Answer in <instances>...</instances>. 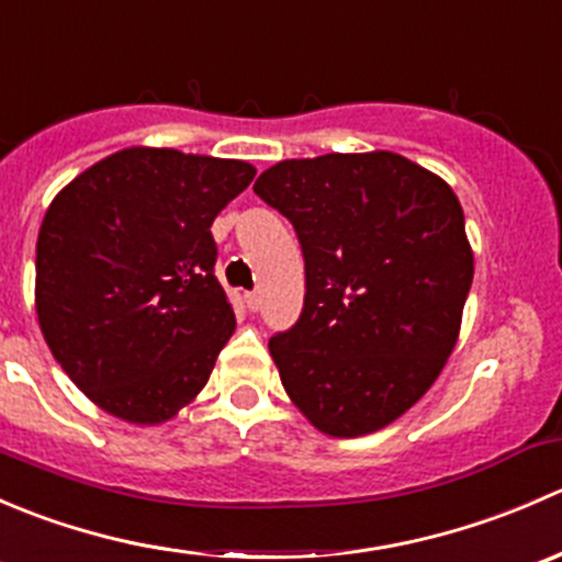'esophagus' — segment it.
Segmentation results:
<instances>
[{
    "mask_svg": "<svg viewBox=\"0 0 562 562\" xmlns=\"http://www.w3.org/2000/svg\"><path fill=\"white\" fill-rule=\"evenodd\" d=\"M245 304H247V310H249V313H258V310H260V293H247V296H245Z\"/></svg>",
    "mask_w": 562,
    "mask_h": 562,
    "instance_id": "esophagus-1",
    "label": "esophagus"
}]
</instances>
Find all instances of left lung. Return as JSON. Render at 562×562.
I'll list each match as a JSON object with an SVG mask.
<instances>
[{"label":"left lung","mask_w":562,"mask_h":562,"mask_svg":"<svg viewBox=\"0 0 562 562\" xmlns=\"http://www.w3.org/2000/svg\"><path fill=\"white\" fill-rule=\"evenodd\" d=\"M252 190L304 252L302 315L269 339L282 386L331 438L383 429L457 345L473 249L454 190L394 151L282 160Z\"/></svg>","instance_id":"obj_1"}]
</instances>
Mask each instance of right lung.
<instances>
[{
  "instance_id": "add662e5",
  "label": "right lung",
  "mask_w": 562,
  "mask_h": 562,
  "mask_svg": "<svg viewBox=\"0 0 562 562\" xmlns=\"http://www.w3.org/2000/svg\"><path fill=\"white\" fill-rule=\"evenodd\" d=\"M252 176L241 160L133 146L50 201L35 260L40 331L105 413L162 424L206 386L236 328L212 223Z\"/></svg>"
}]
</instances>
